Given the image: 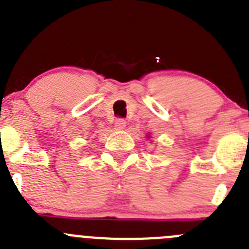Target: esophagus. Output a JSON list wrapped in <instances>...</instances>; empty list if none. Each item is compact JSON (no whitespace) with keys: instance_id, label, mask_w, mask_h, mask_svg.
<instances>
[{"instance_id":"esophagus-1","label":"esophagus","mask_w":249,"mask_h":249,"mask_svg":"<svg viewBox=\"0 0 249 249\" xmlns=\"http://www.w3.org/2000/svg\"><path fill=\"white\" fill-rule=\"evenodd\" d=\"M114 127H116V129H123L126 127V121L123 120V118H118L114 122Z\"/></svg>"}]
</instances>
